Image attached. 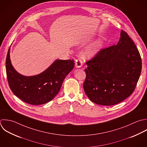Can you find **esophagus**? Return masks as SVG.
Masks as SVG:
<instances>
[{"label": "esophagus", "mask_w": 147, "mask_h": 147, "mask_svg": "<svg viewBox=\"0 0 147 147\" xmlns=\"http://www.w3.org/2000/svg\"><path fill=\"white\" fill-rule=\"evenodd\" d=\"M75 65H76V67H77V68L81 67L82 66V60H81L80 58H77V59L76 60Z\"/></svg>", "instance_id": "34e87169"}]
</instances>
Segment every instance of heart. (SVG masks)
Returning a JSON list of instances; mask_svg holds the SVG:
<instances>
[{"label": "heart", "mask_w": 147, "mask_h": 147, "mask_svg": "<svg viewBox=\"0 0 147 147\" xmlns=\"http://www.w3.org/2000/svg\"><path fill=\"white\" fill-rule=\"evenodd\" d=\"M100 46H101V42H98L93 44L86 50L85 53V55L88 57H92L95 55L97 53V52L98 51Z\"/></svg>", "instance_id": "b5f03b06"}]
</instances>
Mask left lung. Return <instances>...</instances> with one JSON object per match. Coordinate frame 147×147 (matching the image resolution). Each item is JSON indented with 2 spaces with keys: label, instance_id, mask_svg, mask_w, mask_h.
Segmentation results:
<instances>
[{
  "label": "left lung",
  "instance_id": "8db88e82",
  "mask_svg": "<svg viewBox=\"0 0 147 147\" xmlns=\"http://www.w3.org/2000/svg\"><path fill=\"white\" fill-rule=\"evenodd\" d=\"M86 64V94L92 102L107 106L119 104L132 94L142 68L138 48L123 30L117 45L101 49Z\"/></svg>",
  "mask_w": 147,
  "mask_h": 147
}]
</instances>
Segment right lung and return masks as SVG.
<instances>
[{
    "instance_id": "1",
    "label": "right lung",
    "mask_w": 147,
    "mask_h": 147,
    "mask_svg": "<svg viewBox=\"0 0 147 147\" xmlns=\"http://www.w3.org/2000/svg\"><path fill=\"white\" fill-rule=\"evenodd\" d=\"M74 66V61L57 60L47 70L34 76L25 77L15 71L9 58L8 49L5 69L8 85L12 93L31 105H42L58 93L66 76Z\"/></svg>"
}]
</instances>
